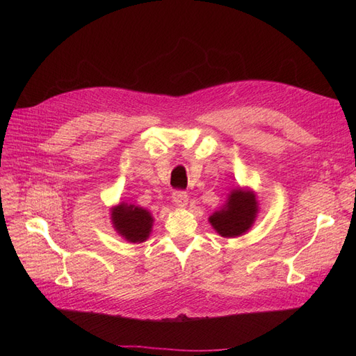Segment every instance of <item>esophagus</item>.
<instances>
[{"label": "esophagus", "mask_w": 356, "mask_h": 356, "mask_svg": "<svg viewBox=\"0 0 356 356\" xmlns=\"http://www.w3.org/2000/svg\"><path fill=\"white\" fill-rule=\"evenodd\" d=\"M172 200L175 202L177 207L184 208V207H187V203H188V196H187L186 191L177 190V191H174V195H172Z\"/></svg>", "instance_id": "34e87169"}]
</instances>
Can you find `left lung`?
Wrapping results in <instances>:
<instances>
[{
	"label": "left lung",
	"mask_w": 356,
	"mask_h": 356,
	"mask_svg": "<svg viewBox=\"0 0 356 356\" xmlns=\"http://www.w3.org/2000/svg\"><path fill=\"white\" fill-rule=\"evenodd\" d=\"M257 213L258 202L255 193L238 187L230 191L224 207L211 215L209 222L222 238H236L252 227Z\"/></svg>",
	"instance_id": "obj_1"
}]
</instances>
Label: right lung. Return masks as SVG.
Here are the masks:
<instances>
[{"label": "right lung", "instance_id": "right-lung-1", "mask_svg": "<svg viewBox=\"0 0 356 356\" xmlns=\"http://www.w3.org/2000/svg\"><path fill=\"white\" fill-rule=\"evenodd\" d=\"M111 221L115 232L127 242L141 243L152 233L154 220L147 209L123 202L111 208Z\"/></svg>", "mask_w": 356, "mask_h": 356}]
</instances>
